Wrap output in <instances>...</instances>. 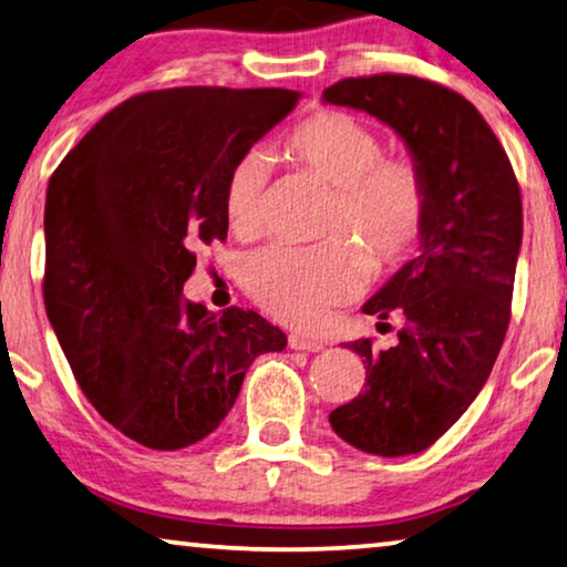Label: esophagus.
<instances>
[{"label": "esophagus", "instance_id": "esophagus-1", "mask_svg": "<svg viewBox=\"0 0 567 567\" xmlns=\"http://www.w3.org/2000/svg\"><path fill=\"white\" fill-rule=\"evenodd\" d=\"M290 348L292 350H308V353H318L322 350V343L316 338H305V336H290Z\"/></svg>", "mask_w": 567, "mask_h": 567}]
</instances>
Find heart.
<instances>
[{
	"mask_svg": "<svg viewBox=\"0 0 567 567\" xmlns=\"http://www.w3.org/2000/svg\"><path fill=\"white\" fill-rule=\"evenodd\" d=\"M285 146L295 164L336 188L322 224L330 239L316 247L272 245L255 251L245 265V285L275 318L308 328L361 290L368 259L379 272L406 259L424 231L429 188L411 161L383 158L379 133L343 111L305 118ZM267 184L269 158L262 151H247L229 168L224 214L237 237L251 239L265 229Z\"/></svg>",
	"mask_w": 567,
	"mask_h": 567,
	"instance_id": "1",
	"label": "heart"
}]
</instances>
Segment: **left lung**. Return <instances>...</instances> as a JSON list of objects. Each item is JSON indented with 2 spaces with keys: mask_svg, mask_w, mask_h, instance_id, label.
Wrapping results in <instances>:
<instances>
[{
  "mask_svg": "<svg viewBox=\"0 0 567 567\" xmlns=\"http://www.w3.org/2000/svg\"><path fill=\"white\" fill-rule=\"evenodd\" d=\"M322 101L391 125L429 188L419 255L363 305L365 316L403 318L399 343L348 346L363 358L365 389L330 413L332 431L361 452L419 454L470 409L499 355L523 245L519 184L477 107L444 85L346 78Z\"/></svg>",
  "mask_w": 567,
  "mask_h": 567,
  "instance_id": "1",
  "label": "left lung"
}]
</instances>
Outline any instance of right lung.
Instances as JSON below:
<instances>
[{"mask_svg":"<svg viewBox=\"0 0 567 567\" xmlns=\"http://www.w3.org/2000/svg\"><path fill=\"white\" fill-rule=\"evenodd\" d=\"M285 87H168L103 115L44 202V308L80 389L133 442H202L257 355L282 350L255 310L184 298L196 251L227 239L224 182L298 103Z\"/></svg>","mask_w":567,"mask_h":567,"instance_id":"1","label":"right lung"}]
</instances>
